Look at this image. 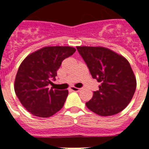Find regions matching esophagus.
Instances as JSON below:
<instances>
[{
    "label": "esophagus",
    "instance_id": "1",
    "mask_svg": "<svg viewBox=\"0 0 149 149\" xmlns=\"http://www.w3.org/2000/svg\"><path fill=\"white\" fill-rule=\"evenodd\" d=\"M70 90L73 91V92H79V91H81V88H77V87H74V86H71Z\"/></svg>",
    "mask_w": 149,
    "mask_h": 149
}]
</instances>
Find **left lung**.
Listing matches in <instances>:
<instances>
[{
  "label": "left lung",
  "mask_w": 149,
  "mask_h": 149,
  "mask_svg": "<svg viewBox=\"0 0 149 149\" xmlns=\"http://www.w3.org/2000/svg\"><path fill=\"white\" fill-rule=\"evenodd\" d=\"M93 79L101 83L99 91L86 105L100 116L120 113L132 100L136 89V78L128 61L104 47L77 46Z\"/></svg>",
  "instance_id": "8db88e82"
}]
</instances>
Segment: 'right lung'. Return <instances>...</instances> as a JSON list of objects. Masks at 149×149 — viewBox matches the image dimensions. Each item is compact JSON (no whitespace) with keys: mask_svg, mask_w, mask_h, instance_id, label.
Instances as JSON below:
<instances>
[{"mask_svg":"<svg viewBox=\"0 0 149 149\" xmlns=\"http://www.w3.org/2000/svg\"><path fill=\"white\" fill-rule=\"evenodd\" d=\"M76 52L70 46L44 47L24 58L15 81V91L27 111L37 117H51L63 107L68 91L49 88L62 62Z\"/></svg>","mask_w":149,"mask_h":149,"instance_id":"1","label":"right lung"}]
</instances>
